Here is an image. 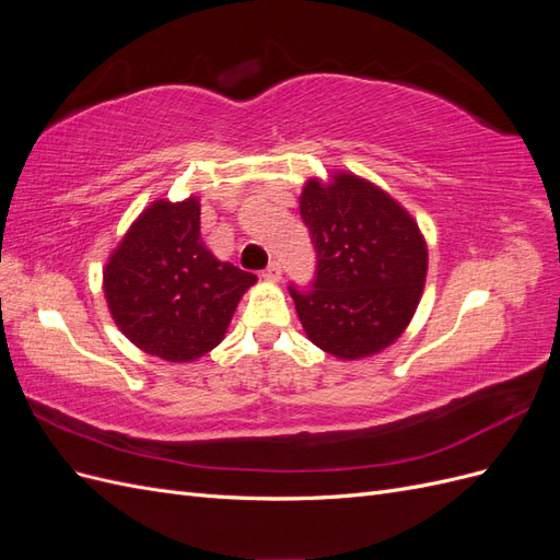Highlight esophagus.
I'll return each mask as SVG.
<instances>
[{
  "mask_svg": "<svg viewBox=\"0 0 560 560\" xmlns=\"http://www.w3.org/2000/svg\"><path fill=\"white\" fill-rule=\"evenodd\" d=\"M261 278H264L266 282H280V278H282V266H280L278 261H273V264H268V268L264 270V273H261Z\"/></svg>",
  "mask_w": 560,
  "mask_h": 560,
  "instance_id": "esophagus-1",
  "label": "esophagus"
}]
</instances>
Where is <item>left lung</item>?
Here are the masks:
<instances>
[{"label":"left lung","mask_w":560,"mask_h":560,"mask_svg":"<svg viewBox=\"0 0 560 560\" xmlns=\"http://www.w3.org/2000/svg\"><path fill=\"white\" fill-rule=\"evenodd\" d=\"M317 252L311 292L290 287L303 331L338 360H362L409 327L428 276L418 222L381 186L352 173L311 177L299 198Z\"/></svg>","instance_id":"obj_1"}]
</instances>
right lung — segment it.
<instances>
[{
    "instance_id": "obj_1",
    "label": "right lung",
    "mask_w": 560,
    "mask_h": 560,
    "mask_svg": "<svg viewBox=\"0 0 560 560\" xmlns=\"http://www.w3.org/2000/svg\"><path fill=\"white\" fill-rule=\"evenodd\" d=\"M254 282L257 276L219 261L202 243L196 196L151 202L103 268L116 327L165 362H194L222 343Z\"/></svg>"
}]
</instances>
